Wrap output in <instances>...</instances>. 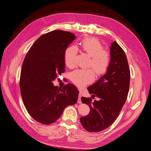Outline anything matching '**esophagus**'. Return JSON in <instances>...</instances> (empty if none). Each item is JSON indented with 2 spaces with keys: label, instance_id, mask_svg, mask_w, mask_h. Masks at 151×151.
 Returning a JSON list of instances; mask_svg holds the SVG:
<instances>
[{
  "label": "esophagus",
  "instance_id": "34e87169",
  "mask_svg": "<svg viewBox=\"0 0 151 151\" xmlns=\"http://www.w3.org/2000/svg\"><path fill=\"white\" fill-rule=\"evenodd\" d=\"M77 103H81V94H79L78 96V100H77Z\"/></svg>",
  "mask_w": 151,
  "mask_h": 151
}]
</instances>
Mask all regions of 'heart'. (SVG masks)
Listing matches in <instances>:
<instances>
[{
  "instance_id": "b5f03b06",
  "label": "heart",
  "mask_w": 151,
  "mask_h": 151,
  "mask_svg": "<svg viewBox=\"0 0 151 151\" xmlns=\"http://www.w3.org/2000/svg\"><path fill=\"white\" fill-rule=\"evenodd\" d=\"M81 50L91 57L89 66L92 67L98 76L104 74L110 64V54L108 50L103 49V45L94 38H86L80 43ZM77 49L74 46H70L65 50L64 61L66 66L72 68L76 65ZM91 68L78 69L73 72L70 80L77 86L83 88L92 83L94 80L95 74Z\"/></svg>"
}]
</instances>
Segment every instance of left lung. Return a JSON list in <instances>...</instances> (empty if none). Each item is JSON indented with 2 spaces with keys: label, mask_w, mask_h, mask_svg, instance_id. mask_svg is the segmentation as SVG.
Masks as SVG:
<instances>
[{
  "label": "left lung",
  "mask_w": 151,
  "mask_h": 151,
  "mask_svg": "<svg viewBox=\"0 0 151 151\" xmlns=\"http://www.w3.org/2000/svg\"><path fill=\"white\" fill-rule=\"evenodd\" d=\"M110 64L107 72L88 89L92 98H81L88 104L90 112L81 117L84 129L99 132L108 128L116 120L127 98L130 87L129 63L123 50L115 41L110 47ZM97 97L98 99L92 101Z\"/></svg>",
  "instance_id": "obj_1"
}]
</instances>
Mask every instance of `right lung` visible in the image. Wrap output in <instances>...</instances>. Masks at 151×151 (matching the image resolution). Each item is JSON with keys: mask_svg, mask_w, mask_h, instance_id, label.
Returning <instances> with one entry per match:
<instances>
[{"mask_svg": "<svg viewBox=\"0 0 151 151\" xmlns=\"http://www.w3.org/2000/svg\"><path fill=\"white\" fill-rule=\"evenodd\" d=\"M74 34L54 30L36 40L27 53L21 71L22 101L31 116L42 124L58 120L68 105L76 103L79 91L72 84L62 89L53 81L65 72L64 53Z\"/></svg>", "mask_w": 151, "mask_h": 151, "instance_id": "right-lung-1", "label": "right lung"}]
</instances>
